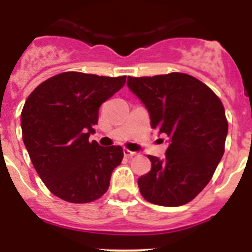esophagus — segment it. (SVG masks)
I'll return each instance as SVG.
<instances>
[{
	"instance_id": "1",
	"label": "esophagus",
	"mask_w": 252,
	"mask_h": 252,
	"mask_svg": "<svg viewBox=\"0 0 252 252\" xmlns=\"http://www.w3.org/2000/svg\"><path fill=\"white\" fill-rule=\"evenodd\" d=\"M124 155L126 158H132V157H135V155H136V153H135V151L127 150V149H124Z\"/></svg>"
}]
</instances>
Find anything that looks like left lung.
I'll list each match as a JSON object with an SVG mask.
<instances>
[{
  "mask_svg": "<svg viewBox=\"0 0 252 252\" xmlns=\"http://www.w3.org/2000/svg\"><path fill=\"white\" fill-rule=\"evenodd\" d=\"M131 92L146 107L150 125L169 137L165 159L149 155L151 170L137 180L140 193L158 206L194 199L224 153L228 124L222 102L197 78L184 73L128 77Z\"/></svg>",
  "mask_w": 252,
  "mask_h": 252,
  "instance_id": "8db88e82",
  "label": "left lung"
}]
</instances>
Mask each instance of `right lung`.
<instances>
[{
	"instance_id": "right-lung-1",
	"label": "right lung",
	"mask_w": 252,
	"mask_h": 252,
	"mask_svg": "<svg viewBox=\"0 0 252 252\" xmlns=\"http://www.w3.org/2000/svg\"><path fill=\"white\" fill-rule=\"evenodd\" d=\"M125 82L126 77L65 72L46 79L26 99L22 140L39 177L60 199L88 203L107 192L124 150L88 139L101 104Z\"/></svg>"
}]
</instances>
